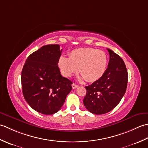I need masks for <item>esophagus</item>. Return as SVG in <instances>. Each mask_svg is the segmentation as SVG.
Here are the masks:
<instances>
[{"label":"esophagus","instance_id":"34e87169","mask_svg":"<svg viewBox=\"0 0 148 148\" xmlns=\"http://www.w3.org/2000/svg\"><path fill=\"white\" fill-rule=\"evenodd\" d=\"M72 88L75 89V88H76L78 87V85H77V84H76L75 83H72Z\"/></svg>","mask_w":148,"mask_h":148}]
</instances>
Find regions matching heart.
Here are the masks:
<instances>
[{
    "instance_id": "heart-1",
    "label": "heart",
    "mask_w": 148,
    "mask_h": 148,
    "mask_svg": "<svg viewBox=\"0 0 148 148\" xmlns=\"http://www.w3.org/2000/svg\"><path fill=\"white\" fill-rule=\"evenodd\" d=\"M108 60V56L102 50L81 48L71 51L69 58L61 56L58 58V67L65 77H71L78 69L82 79L87 82H94L105 73Z\"/></svg>"
}]
</instances>
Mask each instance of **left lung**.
Instances as JSON below:
<instances>
[{
	"label": "left lung",
	"instance_id": "obj_1",
	"mask_svg": "<svg viewBox=\"0 0 148 148\" xmlns=\"http://www.w3.org/2000/svg\"><path fill=\"white\" fill-rule=\"evenodd\" d=\"M109 62L105 73L99 79L85 86L86 95L83 103L88 111L95 114L111 111L121 101L127 90L128 72L125 63L110 49Z\"/></svg>",
	"mask_w": 148,
	"mask_h": 148
}]
</instances>
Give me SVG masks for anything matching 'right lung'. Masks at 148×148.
<instances>
[{
    "mask_svg": "<svg viewBox=\"0 0 148 148\" xmlns=\"http://www.w3.org/2000/svg\"><path fill=\"white\" fill-rule=\"evenodd\" d=\"M62 51L58 45L44 46L29 55L22 69L24 98L43 114L58 112L72 89V81L62 76L58 67Z\"/></svg>",
    "mask_w": 148,
    "mask_h": 148,
    "instance_id": "1",
    "label": "right lung"
}]
</instances>
